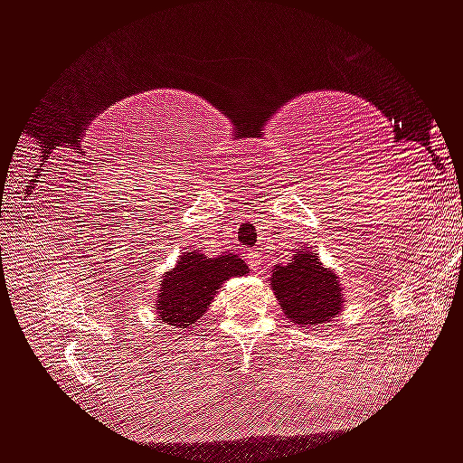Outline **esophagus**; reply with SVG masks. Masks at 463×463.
<instances>
[{"instance_id":"obj_1","label":"esophagus","mask_w":463,"mask_h":463,"mask_svg":"<svg viewBox=\"0 0 463 463\" xmlns=\"http://www.w3.org/2000/svg\"><path fill=\"white\" fill-rule=\"evenodd\" d=\"M247 264L251 266V270H260L264 266V258H261L260 251H250L247 253Z\"/></svg>"}]
</instances>
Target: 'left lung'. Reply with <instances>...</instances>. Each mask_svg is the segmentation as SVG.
<instances>
[{"label": "left lung", "mask_w": 463, "mask_h": 463, "mask_svg": "<svg viewBox=\"0 0 463 463\" xmlns=\"http://www.w3.org/2000/svg\"><path fill=\"white\" fill-rule=\"evenodd\" d=\"M270 285L280 312L298 326H324L343 307L339 276L324 268L314 251H295L287 266H274Z\"/></svg>", "instance_id": "left-lung-1"}]
</instances>
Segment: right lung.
Listing matches in <instances>:
<instances>
[{
    "label": "right lung",
    "mask_w": 463,
    "mask_h": 463,
    "mask_svg": "<svg viewBox=\"0 0 463 463\" xmlns=\"http://www.w3.org/2000/svg\"><path fill=\"white\" fill-rule=\"evenodd\" d=\"M250 272L239 255H218L205 258L203 253L191 251L178 258L176 266L162 276L160 295L156 309L162 324L176 328H191L203 318L208 306L218 293L220 285L231 276H243Z\"/></svg>",
    "instance_id": "right-lung-1"
}]
</instances>
